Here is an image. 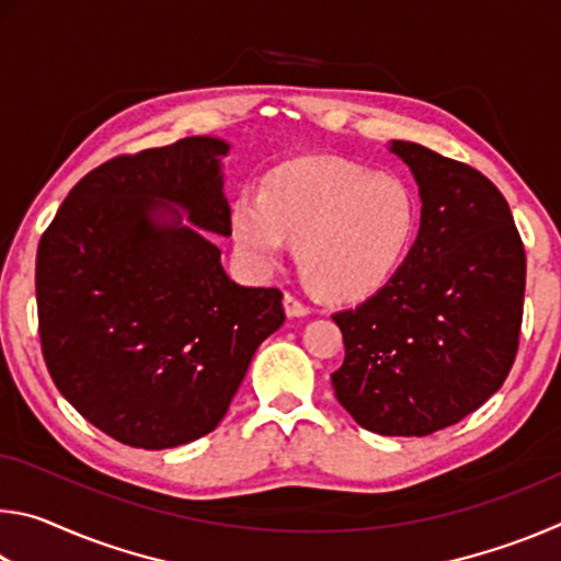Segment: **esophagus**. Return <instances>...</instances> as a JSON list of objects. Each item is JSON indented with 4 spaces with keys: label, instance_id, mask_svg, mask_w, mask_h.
Here are the masks:
<instances>
[{
    "label": "esophagus",
    "instance_id": "1",
    "mask_svg": "<svg viewBox=\"0 0 561 561\" xmlns=\"http://www.w3.org/2000/svg\"><path fill=\"white\" fill-rule=\"evenodd\" d=\"M284 311H287V317H307L309 314V307L307 304H301L297 297H291V294H284Z\"/></svg>",
    "mask_w": 561,
    "mask_h": 561
}]
</instances>
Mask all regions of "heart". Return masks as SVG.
Masks as SVG:
<instances>
[{"label":"heart","mask_w":561,"mask_h":561,"mask_svg":"<svg viewBox=\"0 0 561 561\" xmlns=\"http://www.w3.org/2000/svg\"><path fill=\"white\" fill-rule=\"evenodd\" d=\"M415 227V195L401 178L321 158L272 170L260 193L242 190L230 207L232 240L247 267L274 272L289 240H299L304 277L331 301L381 291L411 250Z\"/></svg>","instance_id":"1"}]
</instances>
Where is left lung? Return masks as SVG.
<instances>
[{"mask_svg": "<svg viewBox=\"0 0 561 561\" xmlns=\"http://www.w3.org/2000/svg\"><path fill=\"white\" fill-rule=\"evenodd\" d=\"M421 195V230L393 279L334 314L346 356L331 383L360 428L431 435L462 421L515 364L525 247L500 190L435 150L391 140Z\"/></svg>", "mask_w": 561, "mask_h": 561, "instance_id": "8db88e82", "label": "left lung"}]
</instances>
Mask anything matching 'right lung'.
Listing matches in <instances>:
<instances>
[{"label": "right lung", "instance_id": "add662e5", "mask_svg": "<svg viewBox=\"0 0 561 561\" xmlns=\"http://www.w3.org/2000/svg\"><path fill=\"white\" fill-rule=\"evenodd\" d=\"M227 153L225 140L193 136L113 158L73 185L42 234L46 368L76 411L130 448L215 431L254 351L284 324L282 291L234 284L199 232H232Z\"/></svg>", "mask_w": 561, "mask_h": 561}]
</instances>
